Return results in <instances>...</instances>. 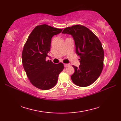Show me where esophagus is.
I'll use <instances>...</instances> for the list:
<instances>
[{
    "label": "esophagus",
    "mask_w": 121,
    "mask_h": 121,
    "mask_svg": "<svg viewBox=\"0 0 121 121\" xmlns=\"http://www.w3.org/2000/svg\"><path fill=\"white\" fill-rule=\"evenodd\" d=\"M69 65H69V64H68V63H65V64H64V66H65V68L68 67V66Z\"/></svg>",
    "instance_id": "esophagus-1"
}]
</instances>
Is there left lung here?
Wrapping results in <instances>:
<instances>
[{
  "mask_svg": "<svg viewBox=\"0 0 121 121\" xmlns=\"http://www.w3.org/2000/svg\"><path fill=\"white\" fill-rule=\"evenodd\" d=\"M62 33L72 35L76 53L80 56L79 67L73 65L75 71L71 76L72 81L79 87L91 85L99 78L104 67V51L101 42L93 32L83 25L66 27Z\"/></svg>",
  "mask_w": 121,
  "mask_h": 121,
  "instance_id": "obj_1",
  "label": "left lung"
}]
</instances>
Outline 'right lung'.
<instances>
[{
	"label": "right lung",
	"instance_id": "obj_1",
	"mask_svg": "<svg viewBox=\"0 0 121 121\" xmlns=\"http://www.w3.org/2000/svg\"><path fill=\"white\" fill-rule=\"evenodd\" d=\"M62 30L46 24L38 25L30 33L24 46L23 66L30 82L37 88L48 90L53 88L63 70L62 63L55 64L46 60L50 50L51 38Z\"/></svg>",
	"mask_w": 121,
	"mask_h": 121
}]
</instances>
